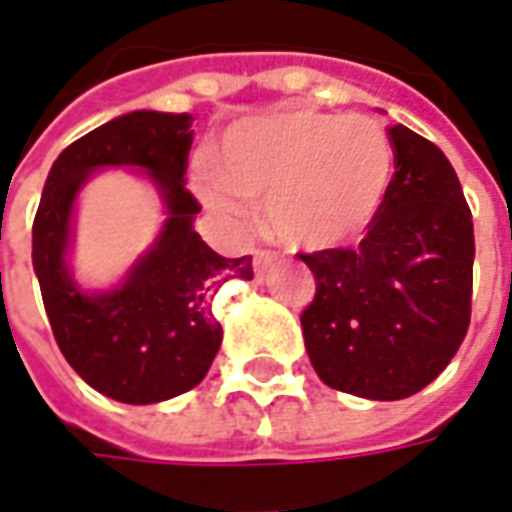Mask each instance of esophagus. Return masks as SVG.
I'll return each mask as SVG.
<instances>
[{
	"label": "esophagus",
	"mask_w": 512,
	"mask_h": 512,
	"mask_svg": "<svg viewBox=\"0 0 512 512\" xmlns=\"http://www.w3.org/2000/svg\"><path fill=\"white\" fill-rule=\"evenodd\" d=\"M274 269V255L269 252H255V277L257 280H263L269 271Z\"/></svg>",
	"instance_id": "obj_1"
}]
</instances>
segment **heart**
<instances>
[{
    "mask_svg": "<svg viewBox=\"0 0 512 512\" xmlns=\"http://www.w3.org/2000/svg\"><path fill=\"white\" fill-rule=\"evenodd\" d=\"M215 173L196 168V193L221 221L241 224L244 201L263 204L274 241L330 252L378 218L395 182V145L367 114L285 109L229 125Z\"/></svg>",
    "mask_w": 512,
    "mask_h": 512,
    "instance_id": "obj_1",
    "label": "heart"
}]
</instances>
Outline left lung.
I'll list each match as a JSON object with an SVG mask.
<instances>
[{
    "instance_id": "left-lung-1",
    "label": "left lung",
    "mask_w": 512,
    "mask_h": 512,
    "mask_svg": "<svg viewBox=\"0 0 512 512\" xmlns=\"http://www.w3.org/2000/svg\"><path fill=\"white\" fill-rule=\"evenodd\" d=\"M395 182L358 249L300 255L316 277L305 350L330 389L401 401L429 387L471 322L474 221L446 154L389 128Z\"/></svg>"
}]
</instances>
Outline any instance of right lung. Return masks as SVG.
Here are the masks:
<instances>
[{"label":"right lung","mask_w":512,"mask_h":512,"mask_svg":"<svg viewBox=\"0 0 512 512\" xmlns=\"http://www.w3.org/2000/svg\"><path fill=\"white\" fill-rule=\"evenodd\" d=\"M193 117L139 109L72 142L52 162L33 224V271L55 342L69 367L120 403L170 401L201 384L224 330L212 294L252 280V257H221L201 241L196 198L184 187ZM137 169L157 190L166 221L120 284L81 286L71 271L74 215L100 169Z\"/></svg>","instance_id":"obj_1"}]
</instances>
